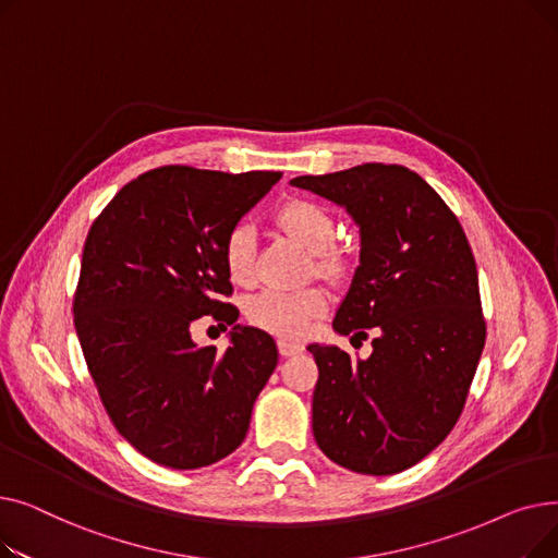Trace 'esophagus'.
<instances>
[{"label":"esophagus","mask_w":558,"mask_h":558,"mask_svg":"<svg viewBox=\"0 0 558 558\" xmlns=\"http://www.w3.org/2000/svg\"><path fill=\"white\" fill-rule=\"evenodd\" d=\"M303 343H299V341H289V339H280L278 341V350H280V355L282 357H291V355H299V353H303Z\"/></svg>","instance_id":"esophagus-1"}]
</instances>
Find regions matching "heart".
Segmentation results:
<instances>
[{
    "label": "heart",
    "instance_id": "obj_1",
    "mask_svg": "<svg viewBox=\"0 0 558 558\" xmlns=\"http://www.w3.org/2000/svg\"><path fill=\"white\" fill-rule=\"evenodd\" d=\"M276 223L291 240L316 255L320 271L339 274L343 269V251L332 246L335 219L324 205L310 198H291L280 205ZM221 259L228 278L234 284H248L255 276V232L246 223L228 230ZM328 307L326 294L316 287L310 289H267L248 303V318L257 328L284 339H301L310 335L316 320Z\"/></svg>",
    "mask_w": 558,
    "mask_h": 558
}]
</instances>
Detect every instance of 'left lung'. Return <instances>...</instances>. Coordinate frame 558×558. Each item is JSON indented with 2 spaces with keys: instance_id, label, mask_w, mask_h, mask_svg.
I'll use <instances>...</instances> for the list:
<instances>
[{
  "instance_id": "left-lung-1",
  "label": "left lung",
  "mask_w": 558,
  "mask_h": 558,
  "mask_svg": "<svg viewBox=\"0 0 558 558\" xmlns=\"http://www.w3.org/2000/svg\"><path fill=\"white\" fill-rule=\"evenodd\" d=\"M291 185L343 205L360 226V267L332 328L377 335L368 360L307 345L318 366L316 444L362 475L407 471L459 421L484 350L471 244L446 201L400 165L366 162Z\"/></svg>"
}]
</instances>
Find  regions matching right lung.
Masks as SVG:
<instances>
[{
    "label": "right lung",
    "instance_id": "1",
    "mask_svg": "<svg viewBox=\"0 0 558 558\" xmlns=\"http://www.w3.org/2000/svg\"><path fill=\"white\" fill-rule=\"evenodd\" d=\"M280 171L223 173L167 165L124 185L83 246L74 326L106 412L126 441L160 465L194 471L244 441L278 348L234 326L230 345L198 348L192 324L226 328L240 310L221 246Z\"/></svg>",
    "mask_w": 558,
    "mask_h": 558
}]
</instances>
